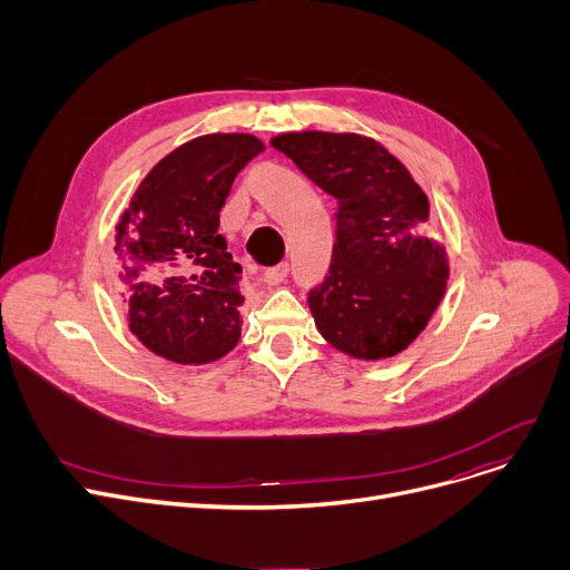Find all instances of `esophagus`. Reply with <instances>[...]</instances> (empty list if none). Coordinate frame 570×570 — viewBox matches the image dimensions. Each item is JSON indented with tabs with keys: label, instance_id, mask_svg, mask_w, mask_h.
<instances>
[{
	"label": "esophagus",
	"instance_id": "esophagus-1",
	"mask_svg": "<svg viewBox=\"0 0 570 570\" xmlns=\"http://www.w3.org/2000/svg\"><path fill=\"white\" fill-rule=\"evenodd\" d=\"M286 277H288V263H277V265H273V267H267L265 273H263V279H265L269 286L282 284Z\"/></svg>",
	"mask_w": 570,
	"mask_h": 570
}]
</instances>
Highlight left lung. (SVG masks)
<instances>
[{
  "instance_id": "left-lung-1",
  "label": "left lung",
  "mask_w": 570,
  "mask_h": 570,
  "mask_svg": "<svg viewBox=\"0 0 570 570\" xmlns=\"http://www.w3.org/2000/svg\"><path fill=\"white\" fill-rule=\"evenodd\" d=\"M273 147L337 200L331 267L307 297L318 333L363 361L404 351L448 279L425 191L367 136L301 131L273 138Z\"/></svg>"
}]
</instances>
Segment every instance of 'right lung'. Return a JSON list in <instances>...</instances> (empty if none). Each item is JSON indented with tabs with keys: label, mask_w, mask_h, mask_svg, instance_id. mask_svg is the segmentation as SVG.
Masks as SVG:
<instances>
[{
	"label": "right lung",
	"mask_w": 570,
	"mask_h": 570,
	"mask_svg": "<svg viewBox=\"0 0 570 570\" xmlns=\"http://www.w3.org/2000/svg\"><path fill=\"white\" fill-rule=\"evenodd\" d=\"M263 149L249 134L185 142L147 173L117 226L129 327L166 361L213 363L239 340L243 267L219 233V213L235 175Z\"/></svg>",
	"instance_id": "add662e5"
}]
</instances>
